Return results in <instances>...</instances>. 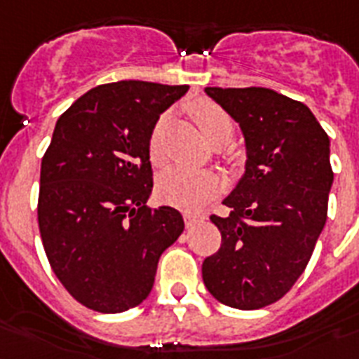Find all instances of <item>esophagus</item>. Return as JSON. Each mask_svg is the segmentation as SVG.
I'll return each instance as SVG.
<instances>
[{
    "mask_svg": "<svg viewBox=\"0 0 359 359\" xmlns=\"http://www.w3.org/2000/svg\"><path fill=\"white\" fill-rule=\"evenodd\" d=\"M205 214L203 212H184V222L188 227H191V225H196V224H201V222H205Z\"/></svg>",
    "mask_w": 359,
    "mask_h": 359,
    "instance_id": "esophagus-1",
    "label": "esophagus"
}]
</instances>
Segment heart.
I'll return each instance as SVG.
<instances>
[{
  "instance_id": "heart-1",
  "label": "heart",
  "mask_w": 359,
  "mask_h": 359,
  "mask_svg": "<svg viewBox=\"0 0 359 359\" xmlns=\"http://www.w3.org/2000/svg\"><path fill=\"white\" fill-rule=\"evenodd\" d=\"M191 115L197 126L201 128L203 135L212 145H227L235 135V121L224 108L210 100H201L194 104ZM169 114L160 115L154 123L149 137V156L154 163L163 160V135L168 130ZM222 190V179L212 171H197V169L175 165L163 171L158 179L156 191L158 197L168 205L179 208H197L210 197H214Z\"/></svg>"
}]
</instances>
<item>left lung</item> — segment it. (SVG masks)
Here are the masks:
<instances>
[{
	"label": "left lung",
	"mask_w": 359,
	"mask_h": 359,
	"mask_svg": "<svg viewBox=\"0 0 359 359\" xmlns=\"http://www.w3.org/2000/svg\"><path fill=\"white\" fill-rule=\"evenodd\" d=\"M240 124L245 171L227 218L210 216L222 245L203 261V281L218 302L261 309L283 298L306 270L328 216L334 182L330 137L306 104L266 87H207Z\"/></svg>",
	"instance_id": "1"
}]
</instances>
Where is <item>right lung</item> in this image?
Instances as JSON below:
<instances>
[{
	"instance_id": "right-lung-1",
	"label": "right lung",
	"mask_w": 359,
	"mask_h": 359,
	"mask_svg": "<svg viewBox=\"0 0 359 359\" xmlns=\"http://www.w3.org/2000/svg\"><path fill=\"white\" fill-rule=\"evenodd\" d=\"M188 86L123 80L80 97L55 123L41 163L39 229L53 273L98 313L140 306L158 259L184 231L171 207L149 208V137Z\"/></svg>"
}]
</instances>
